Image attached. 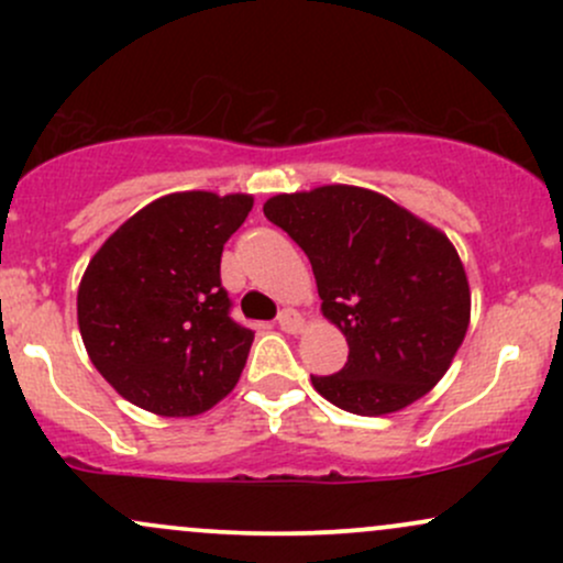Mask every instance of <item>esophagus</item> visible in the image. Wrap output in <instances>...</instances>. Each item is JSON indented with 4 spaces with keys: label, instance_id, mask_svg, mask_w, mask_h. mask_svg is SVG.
<instances>
[{
    "label": "esophagus",
    "instance_id": "esophagus-1",
    "mask_svg": "<svg viewBox=\"0 0 563 563\" xmlns=\"http://www.w3.org/2000/svg\"><path fill=\"white\" fill-rule=\"evenodd\" d=\"M277 325H280L286 333H299L303 328L301 312H296V309H283V312L277 314Z\"/></svg>",
    "mask_w": 563,
    "mask_h": 563
}]
</instances>
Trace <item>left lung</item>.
Listing matches in <instances>:
<instances>
[{
	"instance_id": "left-lung-1",
	"label": "left lung",
	"mask_w": 563,
	"mask_h": 563,
	"mask_svg": "<svg viewBox=\"0 0 563 563\" xmlns=\"http://www.w3.org/2000/svg\"><path fill=\"white\" fill-rule=\"evenodd\" d=\"M264 217L301 245L322 314L346 335L335 376H312L328 402L386 416L429 394L466 339L471 290L442 230L354 185L280 192Z\"/></svg>"
}]
</instances>
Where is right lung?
Here are the masks:
<instances>
[{"label":"right lung","instance_id":"1","mask_svg":"<svg viewBox=\"0 0 563 563\" xmlns=\"http://www.w3.org/2000/svg\"><path fill=\"white\" fill-rule=\"evenodd\" d=\"M251 206L245 192H172L89 260L76 296L81 341L132 405L190 418L235 389L254 333L230 318L219 262Z\"/></svg>","mask_w":563,"mask_h":563}]
</instances>
